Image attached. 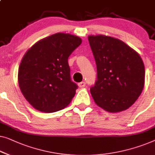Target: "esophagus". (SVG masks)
<instances>
[{
	"instance_id": "obj_1",
	"label": "esophagus",
	"mask_w": 155,
	"mask_h": 155,
	"mask_svg": "<svg viewBox=\"0 0 155 155\" xmlns=\"http://www.w3.org/2000/svg\"><path fill=\"white\" fill-rule=\"evenodd\" d=\"M85 85H86V82H79L78 83V86L80 87H84Z\"/></svg>"
}]
</instances>
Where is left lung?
I'll list each match as a JSON object with an SVG mask.
<instances>
[{"label":"left lung","instance_id":"8db88e82","mask_svg":"<svg viewBox=\"0 0 155 155\" xmlns=\"http://www.w3.org/2000/svg\"><path fill=\"white\" fill-rule=\"evenodd\" d=\"M88 40L97 69V79L90 88L94 101L111 113L127 110L144 87L142 59L120 40L103 35H90Z\"/></svg>","mask_w":155,"mask_h":155}]
</instances>
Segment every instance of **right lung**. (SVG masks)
<instances>
[{
    "label": "right lung",
    "instance_id": "1",
    "mask_svg": "<svg viewBox=\"0 0 155 155\" xmlns=\"http://www.w3.org/2000/svg\"><path fill=\"white\" fill-rule=\"evenodd\" d=\"M81 43L76 35L58 33L36 42L24 56L18 72L19 88L35 109L53 113L72 100L78 86L71 80L68 59Z\"/></svg>",
    "mask_w": 155,
    "mask_h": 155
}]
</instances>
